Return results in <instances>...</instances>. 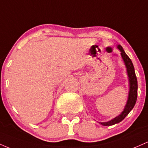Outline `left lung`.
I'll use <instances>...</instances> for the list:
<instances>
[{
    "instance_id": "1",
    "label": "left lung",
    "mask_w": 148,
    "mask_h": 148,
    "mask_svg": "<svg viewBox=\"0 0 148 148\" xmlns=\"http://www.w3.org/2000/svg\"><path fill=\"white\" fill-rule=\"evenodd\" d=\"M117 47H118L119 49H120L121 55L122 56V59H123L124 63H125L126 67H127L128 76H129V82H130V91H129V99H128L127 105H126L125 108H124L123 112L119 114V116L116 117L115 118L112 119V120L109 121L108 122H102V123H101L103 126L113 125V124H117L119 122H122L125 118L126 116L130 112V111L134 108L137 100L138 82L136 76L135 71H134V65H133L132 60L127 55V54L124 51L122 46L118 45Z\"/></svg>"
}]
</instances>
